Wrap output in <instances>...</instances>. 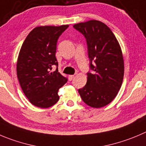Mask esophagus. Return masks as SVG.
<instances>
[{"label":"esophagus","mask_w":146,"mask_h":146,"mask_svg":"<svg viewBox=\"0 0 146 146\" xmlns=\"http://www.w3.org/2000/svg\"><path fill=\"white\" fill-rule=\"evenodd\" d=\"M74 75H69V81H72V80H74Z\"/></svg>","instance_id":"1"}]
</instances>
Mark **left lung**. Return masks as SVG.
<instances>
[{
  "instance_id": "8db88e82",
  "label": "left lung",
  "mask_w": 146,
  "mask_h": 146,
  "mask_svg": "<svg viewBox=\"0 0 146 146\" xmlns=\"http://www.w3.org/2000/svg\"><path fill=\"white\" fill-rule=\"evenodd\" d=\"M74 27L87 39L92 70L87 73L86 85L78 92L87 105L102 108L115 98L123 83L125 69L121 47L110 29L100 21L75 23Z\"/></svg>"
}]
</instances>
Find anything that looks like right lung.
Here are the masks:
<instances>
[{
    "label": "right lung",
    "instance_id": "obj_1",
    "mask_svg": "<svg viewBox=\"0 0 146 146\" xmlns=\"http://www.w3.org/2000/svg\"><path fill=\"white\" fill-rule=\"evenodd\" d=\"M69 25L40 26L29 34L21 46L16 64L21 87L29 102L48 108L58 102V91L67 80L58 72L55 56L58 38Z\"/></svg>",
    "mask_w": 146,
    "mask_h": 146
}]
</instances>
